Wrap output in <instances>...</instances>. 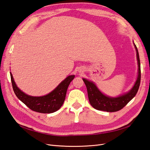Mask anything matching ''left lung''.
<instances>
[{"label": "left lung", "instance_id": "1", "mask_svg": "<svg viewBox=\"0 0 150 150\" xmlns=\"http://www.w3.org/2000/svg\"><path fill=\"white\" fill-rule=\"evenodd\" d=\"M134 47L136 51H137L138 64V75L133 88L131 89L129 93L117 98H112L108 97L103 94L93 83L90 82L87 79H83L86 88H87L89 103L91 105L94 109L107 112H115L120 111L122 108H123L137 94L140 84L141 68L139 53L135 44Z\"/></svg>", "mask_w": 150, "mask_h": 150}]
</instances>
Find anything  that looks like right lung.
Returning a JSON list of instances; mask_svg holds the SVG:
<instances>
[{
	"label": "right lung",
	"mask_w": 150,
	"mask_h": 150,
	"mask_svg": "<svg viewBox=\"0 0 150 150\" xmlns=\"http://www.w3.org/2000/svg\"><path fill=\"white\" fill-rule=\"evenodd\" d=\"M10 74L12 88L16 96L31 110L40 113H52L62 106L65 100L68 86L75 77L74 75L68 76L55 89L46 96L34 97L21 91L17 87L11 72Z\"/></svg>",
	"instance_id": "obj_1"
}]
</instances>
